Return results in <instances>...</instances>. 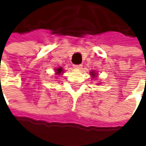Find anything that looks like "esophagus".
<instances>
[{"mask_svg": "<svg viewBox=\"0 0 146 146\" xmlns=\"http://www.w3.org/2000/svg\"><path fill=\"white\" fill-rule=\"evenodd\" d=\"M73 67L75 68V69H80V68H82V65H74L73 66Z\"/></svg>", "mask_w": 146, "mask_h": 146, "instance_id": "1", "label": "esophagus"}]
</instances>
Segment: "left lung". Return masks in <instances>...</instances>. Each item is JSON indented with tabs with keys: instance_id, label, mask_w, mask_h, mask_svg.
Segmentation results:
<instances>
[{
	"instance_id": "left-lung-1",
	"label": "left lung",
	"mask_w": 146,
	"mask_h": 146,
	"mask_svg": "<svg viewBox=\"0 0 146 146\" xmlns=\"http://www.w3.org/2000/svg\"><path fill=\"white\" fill-rule=\"evenodd\" d=\"M91 73H92V76H93V77H94V76H96V75L94 74V72H91Z\"/></svg>"
}]
</instances>
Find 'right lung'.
<instances>
[{"label": "right lung", "mask_w": 146, "mask_h": 146, "mask_svg": "<svg viewBox=\"0 0 146 146\" xmlns=\"http://www.w3.org/2000/svg\"><path fill=\"white\" fill-rule=\"evenodd\" d=\"M62 72H63V70H62V67H60V68H58L57 70H56V73L58 74V75H60Z\"/></svg>", "instance_id": "1"}]
</instances>
